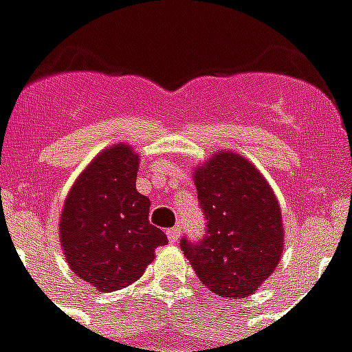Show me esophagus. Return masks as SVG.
<instances>
[{
  "instance_id": "esophagus-1",
  "label": "esophagus",
  "mask_w": 352,
  "mask_h": 352,
  "mask_svg": "<svg viewBox=\"0 0 352 352\" xmlns=\"http://www.w3.org/2000/svg\"><path fill=\"white\" fill-rule=\"evenodd\" d=\"M179 236H181V226H173V228L168 230V239L171 243H177V241H179Z\"/></svg>"
}]
</instances>
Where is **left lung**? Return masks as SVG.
Segmentation results:
<instances>
[{
	"label": "left lung",
	"mask_w": 352,
	"mask_h": 352,
	"mask_svg": "<svg viewBox=\"0 0 352 352\" xmlns=\"http://www.w3.org/2000/svg\"><path fill=\"white\" fill-rule=\"evenodd\" d=\"M206 219L199 239H181L201 285L226 300L256 290L279 264L283 222L275 194L256 168L234 153L214 154L194 173Z\"/></svg>",
	"instance_id": "obj_1"
}]
</instances>
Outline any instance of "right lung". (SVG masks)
Masks as SVG:
<instances>
[{"label": "right lung", "instance_id": "obj_1", "mask_svg": "<svg viewBox=\"0 0 352 352\" xmlns=\"http://www.w3.org/2000/svg\"><path fill=\"white\" fill-rule=\"evenodd\" d=\"M139 156L128 145L98 154L65 198L60 241L73 272L98 290L138 280L168 243L148 222L151 199L135 190Z\"/></svg>", "mask_w": 352, "mask_h": 352}]
</instances>
